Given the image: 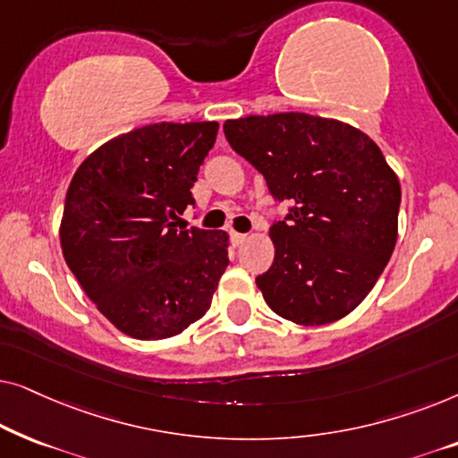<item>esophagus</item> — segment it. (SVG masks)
I'll return each mask as SVG.
<instances>
[{"label":"esophagus","instance_id":"obj_1","mask_svg":"<svg viewBox=\"0 0 458 458\" xmlns=\"http://www.w3.org/2000/svg\"><path fill=\"white\" fill-rule=\"evenodd\" d=\"M246 240H248L246 233H237V231H231V242H233V246H242V243Z\"/></svg>","mask_w":458,"mask_h":458}]
</instances>
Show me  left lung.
<instances>
[{
	"label": "left lung",
	"mask_w": 458,
	"mask_h": 458,
	"mask_svg": "<svg viewBox=\"0 0 458 458\" xmlns=\"http://www.w3.org/2000/svg\"><path fill=\"white\" fill-rule=\"evenodd\" d=\"M237 154L262 173L285 221L273 223L275 260L256 285L279 317L325 325L352 312L396 246L400 183L371 137L304 112L223 124Z\"/></svg>",
	"instance_id": "1"
}]
</instances>
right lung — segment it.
Listing matches in <instances>:
<instances>
[{
  "instance_id": "add662e5",
  "label": "right lung",
  "mask_w": 458,
  "mask_h": 458,
  "mask_svg": "<svg viewBox=\"0 0 458 458\" xmlns=\"http://www.w3.org/2000/svg\"><path fill=\"white\" fill-rule=\"evenodd\" d=\"M218 123H156L87 156L66 191L62 254L98 310L137 340L179 335L210 309L225 231L174 229Z\"/></svg>"
}]
</instances>
